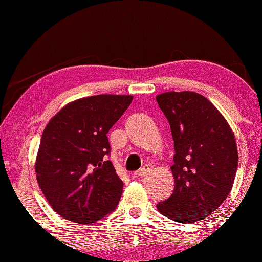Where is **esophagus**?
<instances>
[{
    "label": "esophagus",
    "instance_id": "1",
    "mask_svg": "<svg viewBox=\"0 0 262 262\" xmlns=\"http://www.w3.org/2000/svg\"><path fill=\"white\" fill-rule=\"evenodd\" d=\"M148 171H149V169L148 168H142V169H139V170L138 171H136V173H134V175H136V177H145L146 174H148Z\"/></svg>",
    "mask_w": 262,
    "mask_h": 262
}]
</instances>
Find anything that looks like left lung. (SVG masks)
Instances as JSON below:
<instances>
[{
  "label": "left lung",
  "instance_id": "left-lung-1",
  "mask_svg": "<svg viewBox=\"0 0 262 262\" xmlns=\"http://www.w3.org/2000/svg\"><path fill=\"white\" fill-rule=\"evenodd\" d=\"M157 102L174 140V192L157 205L164 216L189 224L205 219L228 198L236 175L235 136L223 114L195 92H166Z\"/></svg>",
  "mask_w": 262,
  "mask_h": 262
}]
</instances>
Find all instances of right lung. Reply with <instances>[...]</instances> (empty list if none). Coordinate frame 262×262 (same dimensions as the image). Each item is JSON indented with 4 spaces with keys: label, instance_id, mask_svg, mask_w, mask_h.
Listing matches in <instances>:
<instances>
[{
    "label": "right lung",
    "instance_id": "1",
    "mask_svg": "<svg viewBox=\"0 0 262 262\" xmlns=\"http://www.w3.org/2000/svg\"><path fill=\"white\" fill-rule=\"evenodd\" d=\"M132 99L118 94L77 99L46 125L34 170L48 204L66 220L92 224L117 208L123 182L107 160V133Z\"/></svg>",
    "mask_w": 262,
    "mask_h": 262
}]
</instances>
